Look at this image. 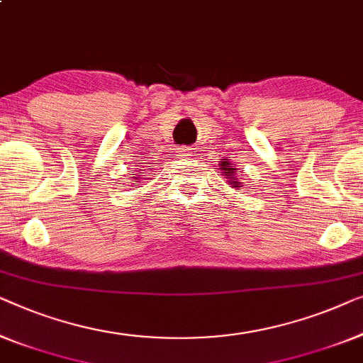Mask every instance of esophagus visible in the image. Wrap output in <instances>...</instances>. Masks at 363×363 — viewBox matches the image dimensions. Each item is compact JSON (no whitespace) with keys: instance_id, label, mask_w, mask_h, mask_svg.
<instances>
[{"instance_id":"esophagus-1","label":"esophagus","mask_w":363,"mask_h":363,"mask_svg":"<svg viewBox=\"0 0 363 363\" xmlns=\"http://www.w3.org/2000/svg\"><path fill=\"white\" fill-rule=\"evenodd\" d=\"M177 156H181V157L192 156V150L191 147H179V150H177Z\"/></svg>"}]
</instances>
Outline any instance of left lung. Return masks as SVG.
<instances>
[{"mask_svg":"<svg viewBox=\"0 0 363 363\" xmlns=\"http://www.w3.org/2000/svg\"><path fill=\"white\" fill-rule=\"evenodd\" d=\"M218 166H220V169L223 171V176H225L227 179H228V182L232 184V187H235V189H242V184H243V182H238V181H237L238 177H235V172H237V169H235V167L230 164V162L223 160Z\"/></svg>","mask_w":363,"mask_h":363,"instance_id":"obj_1","label":"left lung"}]
</instances>
